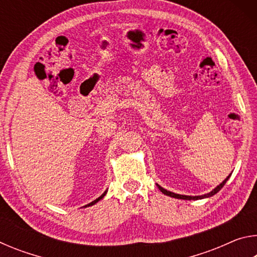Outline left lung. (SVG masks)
Returning <instances> with one entry per match:
<instances>
[{
	"label": "left lung",
	"mask_w": 257,
	"mask_h": 257,
	"mask_svg": "<svg viewBox=\"0 0 257 257\" xmlns=\"http://www.w3.org/2000/svg\"><path fill=\"white\" fill-rule=\"evenodd\" d=\"M230 176H231V173H230V175L225 178V179L221 182V184L219 185V186H216L214 189L213 190H211L210 193H207V194H204V195H198V196H188V195H180V194H176V193H172V191H169V190H167V189H164L163 187H161L159 184H156V186L159 187V189L162 191V193L164 194V195H167V196H170V197H173V198H178V199H187V201H197V199H203V198H207V197H211V196H213V195H215L217 191H220L221 190V188H222V187L224 186V184L225 182L228 181V179L230 178Z\"/></svg>",
	"instance_id": "1"
}]
</instances>
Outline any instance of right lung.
Wrapping results in <instances>:
<instances>
[{"label": "right lung", "instance_id": "1", "mask_svg": "<svg viewBox=\"0 0 257 257\" xmlns=\"http://www.w3.org/2000/svg\"><path fill=\"white\" fill-rule=\"evenodd\" d=\"M106 193H107V190H105V191H104V193L101 195V196H99L98 198H96V199H95V201H93V202H90L89 204H87V205H85L84 207H88V206H92V205H94V204H96L98 201H101V199L104 197V196H105V195H106Z\"/></svg>", "mask_w": 257, "mask_h": 257}]
</instances>
